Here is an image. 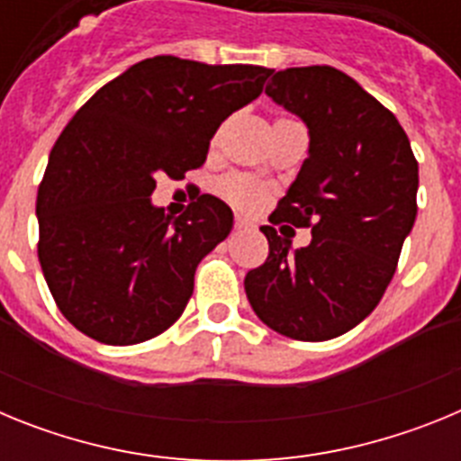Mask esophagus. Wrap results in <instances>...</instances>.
Returning <instances> with one entry per match:
<instances>
[{
    "instance_id": "esophagus-1",
    "label": "esophagus",
    "mask_w": 461,
    "mask_h": 461,
    "mask_svg": "<svg viewBox=\"0 0 461 461\" xmlns=\"http://www.w3.org/2000/svg\"><path fill=\"white\" fill-rule=\"evenodd\" d=\"M247 228H249V221H247V219H235V230H247Z\"/></svg>"
}]
</instances>
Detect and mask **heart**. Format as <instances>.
Returning a JSON list of instances; mask_svg holds the SVG:
<instances>
[{"label":"heart","instance_id":"heart-1","mask_svg":"<svg viewBox=\"0 0 461 461\" xmlns=\"http://www.w3.org/2000/svg\"><path fill=\"white\" fill-rule=\"evenodd\" d=\"M219 194L226 198L230 205H235L238 210L244 212H256L267 198V186L260 185L258 180L249 177V175H226L221 177L217 185Z\"/></svg>","mask_w":461,"mask_h":461}]
</instances>
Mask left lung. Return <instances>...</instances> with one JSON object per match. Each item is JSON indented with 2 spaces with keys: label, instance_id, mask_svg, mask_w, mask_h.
I'll use <instances>...</instances> for the list:
<instances>
[{
  "label": "left lung",
  "instance_id": "8db88e82",
  "mask_svg": "<svg viewBox=\"0 0 461 461\" xmlns=\"http://www.w3.org/2000/svg\"><path fill=\"white\" fill-rule=\"evenodd\" d=\"M266 94L309 129V157L270 221L312 228V242L291 251L260 228L270 254L244 291L279 335L332 339L367 319L397 270L418 212V161L397 117L339 68H284Z\"/></svg>",
  "mask_w": 461,
  "mask_h": 461
}]
</instances>
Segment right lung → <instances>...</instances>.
Segmentation results:
<instances>
[{"label": "right lung", "instance_id": "right-lung-1", "mask_svg": "<svg viewBox=\"0 0 461 461\" xmlns=\"http://www.w3.org/2000/svg\"><path fill=\"white\" fill-rule=\"evenodd\" d=\"M270 73L158 55L105 83L64 126L36 217L41 270L73 328L129 346L180 319L195 267L228 238L233 212L203 194L166 217L149 203L154 177L201 168L219 124L254 101Z\"/></svg>", "mask_w": 461, "mask_h": 461}]
</instances>
